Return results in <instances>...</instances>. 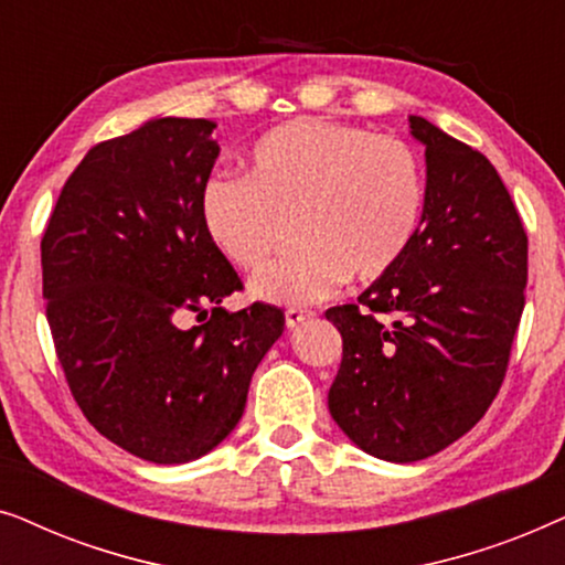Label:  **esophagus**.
Segmentation results:
<instances>
[{"label": "esophagus", "mask_w": 565, "mask_h": 565, "mask_svg": "<svg viewBox=\"0 0 565 565\" xmlns=\"http://www.w3.org/2000/svg\"><path fill=\"white\" fill-rule=\"evenodd\" d=\"M308 319H313L311 311H300V308H288V311H285V323H288V329H296L298 323H303Z\"/></svg>", "instance_id": "obj_1"}]
</instances>
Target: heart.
Instances as JSON below:
<instances>
[{
	"instance_id": "1",
	"label": "heart",
	"mask_w": 565,
	"mask_h": 565,
	"mask_svg": "<svg viewBox=\"0 0 565 565\" xmlns=\"http://www.w3.org/2000/svg\"><path fill=\"white\" fill-rule=\"evenodd\" d=\"M427 180L414 146L350 122L298 118L254 143L246 177L213 174L200 192L211 242L244 273L265 269L296 223L303 249L257 277L254 296L311 306L344 277L370 282L406 257Z\"/></svg>"
}]
</instances>
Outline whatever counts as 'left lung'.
Instances as JSON below:
<instances>
[{"label": "left lung", "instance_id": "left-lung-1", "mask_svg": "<svg viewBox=\"0 0 565 565\" xmlns=\"http://www.w3.org/2000/svg\"><path fill=\"white\" fill-rule=\"evenodd\" d=\"M427 203L406 257L327 319L342 334L329 412L362 450L414 462L481 422L504 383L527 285V234L489 159L429 120Z\"/></svg>", "mask_w": 565, "mask_h": 565}]
</instances>
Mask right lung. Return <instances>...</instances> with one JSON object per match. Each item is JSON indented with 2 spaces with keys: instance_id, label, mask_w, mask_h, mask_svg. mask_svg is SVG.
I'll list each match as a JSON object with an SVG mask.
<instances>
[{
  "instance_id": "add662e5",
  "label": "right lung",
  "mask_w": 565,
  "mask_h": 565,
  "mask_svg": "<svg viewBox=\"0 0 565 565\" xmlns=\"http://www.w3.org/2000/svg\"><path fill=\"white\" fill-rule=\"evenodd\" d=\"M213 128L159 118L92 146L41 242L45 316L76 406L99 435L159 466L228 437L285 327L275 306L221 308L244 285L200 215L221 151ZM188 312L204 323L184 330Z\"/></svg>"
}]
</instances>
